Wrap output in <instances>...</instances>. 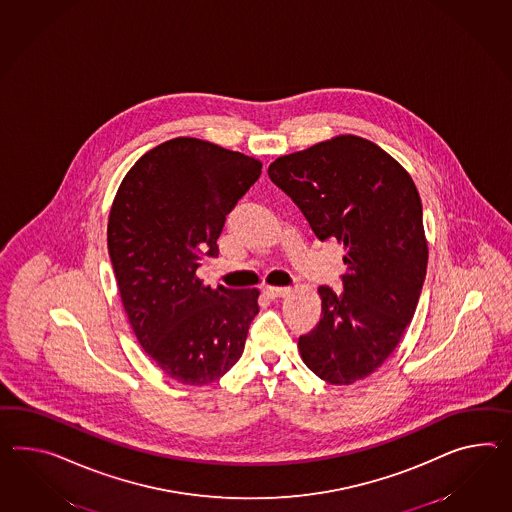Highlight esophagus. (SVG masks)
<instances>
[{"label": "esophagus", "mask_w": 512, "mask_h": 512, "mask_svg": "<svg viewBox=\"0 0 512 512\" xmlns=\"http://www.w3.org/2000/svg\"><path fill=\"white\" fill-rule=\"evenodd\" d=\"M265 291V295L267 297H271V299H278V297H286L291 288H280V286H267V288L263 289Z\"/></svg>", "instance_id": "1"}]
</instances>
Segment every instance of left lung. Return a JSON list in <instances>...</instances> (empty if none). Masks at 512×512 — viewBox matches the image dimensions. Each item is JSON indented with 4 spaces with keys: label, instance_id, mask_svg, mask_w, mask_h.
<instances>
[{
    "label": "left lung",
    "instance_id": "8db88e82",
    "mask_svg": "<svg viewBox=\"0 0 512 512\" xmlns=\"http://www.w3.org/2000/svg\"><path fill=\"white\" fill-rule=\"evenodd\" d=\"M269 178L321 241L343 245V293L328 286L319 325L299 338L302 362L330 384L366 379L412 321L429 249L416 185L388 152L338 135L269 165Z\"/></svg>",
    "mask_w": 512,
    "mask_h": 512
}]
</instances>
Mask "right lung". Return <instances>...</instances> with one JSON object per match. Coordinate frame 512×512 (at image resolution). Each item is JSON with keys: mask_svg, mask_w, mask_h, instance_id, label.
Masks as SVG:
<instances>
[{"mask_svg": "<svg viewBox=\"0 0 512 512\" xmlns=\"http://www.w3.org/2000/svg\"><path fill=\"white\" fill-rule=\"evenodd\" d=\"M262 174V163L193 137L148 150L118 187L107 249L135 338L171 379L202 386L241 358L260 312L252 289L210 288L197 276Z\"/></svg>", "mask_w": 512, "mask_h": 512, "instance_id": "right-lung-1", "label": "right lung"}]
</instances>
